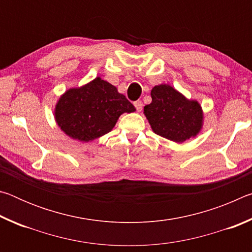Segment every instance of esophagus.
<instances>
[{
  "mask_svg": "<svg viewBox=\"0 0 252 252\" xmlns=\"http://www.w3.org/2000/svg\"><path fill=\"white\" fill-rule=\"evenodd\" d=\"M134 106H135V109H136V111H138V112H140V111L142 110V108H143V103L140 100H138V101H135L134 102Z\"/></svg>",
  "mask_w": 252,
  "mask_h": 252,
  "instance_id": "1",
  "label": "esophagus"
}]
</instances>
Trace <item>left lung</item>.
<instances>
[{"mask_svg":"<svg viewBox=\"0 0 252 252\" xmlns=\"http://www.w3.org/2000/svg\"><path fill=\"white\" fill-rule=\"evenodd\" d=\"M151 97L144 114L157 134L176 142L197 135L202 126V111L197 101L187 100L167 84L153 88Z\"/></svg>","mask_w":252,"mask_h":252,"instance_id":"left-lung-1","label":"left lung"}]
</instances>
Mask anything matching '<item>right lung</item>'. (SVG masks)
<instances>
[{
	"mask_svg": "<svg viewBox=\"0 0 252 252\" xmlns=\"http://www.w3.org/2000/svg\"><path fill=\"white\" fill-rule=\"evenodd\" d=\"M133 111V104L116 87L96 78L61 96L55 108V120L71 138L88 142L112 130L122 113Z\"/></svg>",
	"mask_w": 252,
	"mask_h": 252,
	"instance_id": "right-lung-1",
	"label": "right lung"
}]
</instances>
